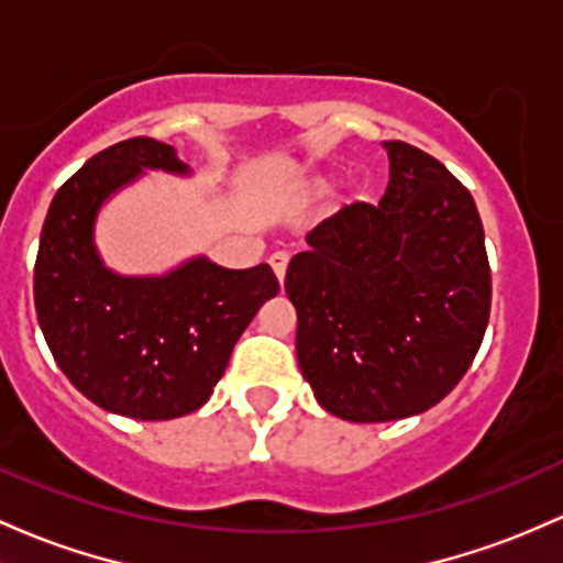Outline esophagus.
<instances>
[{
  "instance_id": "obj_1",
  "label": "esophagus",
  "mask_w": 563,
  "mask_h": 563,
  "mask_svg": "<svg viewBox=\"0 0 563 563\" xmlns=\"http://www.w3.org/2000/svg\"><path fill=\"white\" fill-rule=\"evenodd\" d=\"M269 267H272V272H275V277L280 280V286H283V280H286V269H288V253H272Z\"/></svg>"
}]
</instances>
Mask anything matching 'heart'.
I'll return each instance as SVG.
<instances>
[{"instance_id": "obj_1", "label": "heart", "mask_w": 563, "mask_h": 563, "mask_svg": "<svg viewBox=\"0 0 563 563\" xmlns=\"http://www.w3.org/2000/svg\"><path fill=\"white\" fill-rule=\"evenodd\" d=\"M329 191H331L329 178H312V181L307 184L305 197H307V200H320V197H325Z\"/></svg>"}]
</instances>
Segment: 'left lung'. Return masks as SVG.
<instances>
[{
	"label": "left lung",
	"mask_w": 563,
	"mask_h": 563,
	"mask_svg": "<svg viewBox=\"0 0 563 563\" xmlns=\"http://www.w3.org/2000/svg\"><path fill=\"white\" fill-rule=\"evenodd\" d=\"M382 146L390 181L379 206L355 202L314 227L286 272L301 376L347 422H393L446 398L492 307L471 191L417 146Z\"/></svg>",
	"instance_id": "obj_1"
}]
</instances>
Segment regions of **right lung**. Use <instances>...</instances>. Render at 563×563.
Instances as JSON below:
<instances>
[{"label": "right lung", "instance_id": "add662e5", "mask_svg": "<svg viewBox=\"0 0 563 563\" xmlns=\"http://www.w3.org/2000/svg\"><path fill=\"white\" fill-rule=\"evenodd\" d=\"M146 170L191 178L170 144L128 139L90 157L55 191L34 267V307L55 363L85 398L131 419H176L211 398L240 333L277 296L269 264L227 269L208 256L159 275L103 262V206Z\"/></svg>", "mask_w": 563, "mask_h": 563}]
</instances>
